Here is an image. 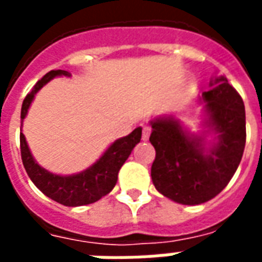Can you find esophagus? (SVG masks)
Listing matches in <instances>:
<instances>
[{"label": "esophagus", "mask_w": 262, "mask_h": 262, "mask_svg": "<svg viewBox=\"0 0 262 262\" xmlns=\"http://www.w3.org/2000/svg\"><path fill=\"white\" fill-rule=\"evenodd\" d=\"M150 133H151V129H150L148 126H144V127H143V135H142V139L144 140V142H146V140H148Z\"/></svg>", "instance_id": "34e87169"}]
</instances>
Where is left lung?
<instances>
[{
	"instance_id": "left-lung-1",
	"label": "left lung",
	"mask_w": 262,
	"mask_h": 262,
	"mask_svg": "<svg viewBox=\"0 0 262 262\" xmlns=\"http://www.w3.org/2000/svg\"><path fill=\"white\" fill-rule=\"evenodd\" d=\"M198 97L203 130L191 133L174 115L150 120L156 148L151 180L156 189L182 205H201L220 193L234 176L246 146V111L238 92L220 75ZM212 139L207 140V136Z\"/></svg>"
}]
</instances>
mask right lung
<instances>
[{"mask_svg":"<svg viewBox=\"0 0 262 262\" xmlns=\"http://www.w3.org/2000/svg\"><path fill=\"white\" fill-rule=\"evenodd\" d=\"M60 75L70 77L71 74L66 70H52L46 75H43L42 80L37 81L36 85L24 99L20 109L22 122L28 115L36 92L46 85L49 81L53 80L54 77ZM140 139L142 127H136L130 135L115 140L91 167L73 176H57L37 164L29 150L24 133H20V156L29 178L46 196L64 206H82L97 202L114 189L120 167L125 164L132 150L140 142Z\"/></svg>","mask_w":262,"mask_h":262,"instance_id":"obj_1","label":"right lung"}]
</instances>
